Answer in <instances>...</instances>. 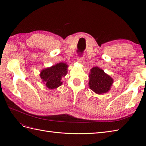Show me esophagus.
Returning a JSON list of instances; mask_svg holds the SVG:
<instances>
[{
	"label": "esophagus",
	"instance_id": "esophagus-1",
	"mask_svg": "<svg viewBox=\"0 0 146 146\" xmlns=\"http://www.w3.org/2000/svg\"><path fill=\"white\" fill-rule=\"evenodd\" d=\"M77 61L80 64H84V63H85V58L83 56H78V58H77Z\"/></svg>",
	"mask_w": 146,
	"mask_h": 146
}]
</instances>
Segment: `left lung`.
I'll list each match as a JSON object with an SVG mask.
<instances>
[{"mask_svg": "<svg viewBox=\"0 0 146 146\" xmlns=\"http://www.w3.org/2000/svg\"><path fill=\"white\" fill-rule=\"evenodd\" d=\"M89 78L90 88L98 94L108 92L113 83V79L98 66L90 70Z\"/></svg>", "mask_w": 146, "mask_h": 146, "instance_id": "obj_1", "label": "left lung"}]
</instances>
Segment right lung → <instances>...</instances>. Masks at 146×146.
Instances as JSON below:
<instances>
[{
  "instance_id": "obj_1",
  "label": "right lung",
  "mask_w": 146,
  "mask_h": 146,
  "mask_svg": "<svg viewBox=\"0 0 146 146\" xmlns=\"http://www.w3.org/2000/svg\"><path fill=\"white\" fill-rule=\"evenodd\" d=\"M68 68L67 64L59 63L50 68L42 69L39 76L47 88L54 90L62 85L61 78L67 74Z\"/></svg>"
}]
</instances>
